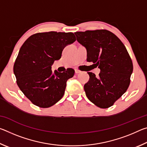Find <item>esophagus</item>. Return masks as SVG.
<instances>
[{"label":"esophagus","instance_id":"obj_1","mask_svg":"<svg viewBox=\"0 0 147 147\" xmlns=\"http://www.w3.org/2000/svg\"><path fill=\"white\" fill-rule=\"evenodd\" d=\"M81 73V71L78 70V69H75V73L76 74H78V73Z\"/></svg>","mask_w":147,"mask_h":147}]
</instances>
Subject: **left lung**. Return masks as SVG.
I'll return each mask as SVG.
<instances>
[{"mask_svg": "<svg viewBox=\"0 0 147 147\" xmlns=\"http://www.w3.org/2000/svg\"><path fill=\"white\" fill-rule=\"evenodd\" d=\"M77 41L87 49V61L100 69L98 76L88 72L84 85L87 97L100 108H108L125 93L130 83L133 63L125 46L107 30L76 32Z\"/></svg>", "mask_w": 147, "mask_h": 147, "instance_id": "1", "label": "left lung"}]
</instances>
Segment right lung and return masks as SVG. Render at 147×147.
I'll use <instances>...</instances> for the list:
<instances>
[{
  "mask_svg": "<svg viewBox=\"0 0 147 147\" xmlns=\"http://www.w3.org/2000/svg\"><path fill=\"white\" fill-rule=\"evenodd\" d=\"M75 41L72 32H41L30 36L21 47L13 73L19 89L34 105L49 108L63 97L74 70L53 74L51 65L60 59L64 47Z\"/></svg>",
  "mask_w": 147,
  "mask_h": 147,
  "instance_id": "right-lung-1",
  "label": "right lung"
}]
</instances>
